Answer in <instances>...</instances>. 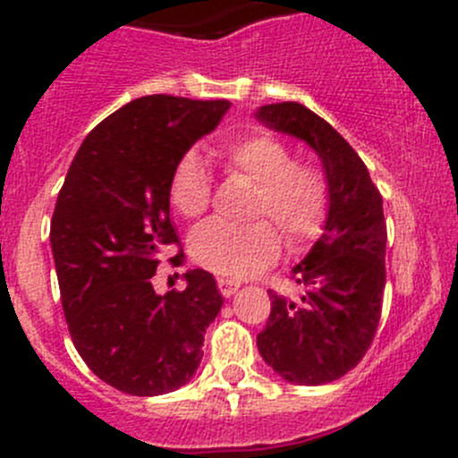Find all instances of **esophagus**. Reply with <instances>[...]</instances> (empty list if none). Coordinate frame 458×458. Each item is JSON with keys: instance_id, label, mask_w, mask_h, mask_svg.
<instances>
[{"instance_id": "esophagus-1", "label": "esophagus", "mask_w": 458, "mask_h": 458, "mask_svg": "<svg viewBox=\"0 0 458 458\" xmlns=\"http://www.w3.org/2000/svg\"><path fill=\"white\" fill-rule=\"evenodd\" d=\"M216 285H219V293L224 294V297H233V294L239 290L237 281L225 279V276H221V279H216Z\"/></svg>"}]
</instances>
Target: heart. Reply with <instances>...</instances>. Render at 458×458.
Returning a JSON list of instances; mask_svg holds the SVG:
<instances>
[{
	"mask_svg": "<svg viewBox=\"0 0 458 458\" xmlns=\"http://www.w3.org/2000/svg\"><path fill=\"white\" fill-rule=\"evenodd\" d=\"M225 173L255 183L250 215L270 216L293 248L306 246L323 228L330 203L327 179L315 164L294 161L288 143L267 132H248L219 148ZM210 177L195 152L179 159L170 179L168 199L174 212L197 219L210 206ZM191 257L216 275L246 279L270 266L281 239L270 221L243 228L206 221L191 234Z\"/></svg>",
	"mask_w": 458,
	"mask_h": 458,
	"instance_id": "b5f03b06",
	"label": "heart"
}]
</instances>
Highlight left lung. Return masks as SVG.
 <instances>
[{
	"label": "left lung",
	"mask_w": 458,
	"mask_h": 458,
	"mask_svg": "<svg viewBox=\"0 0 458 458\" xmlns=\"http://www.w3.org/2000/svg\"><path fill=\"white\" fill-rule=\"evenodd\" d=\"M255 117L317 152L330 191L323 234L293 281L299 301L267 290L272 310L257 335L263 361L285 381L321 386L352 370L370 348L386 288V219L381 192L361 157L326 119L297 101L267 104Z\"/></svg>",
	"instance_id": "obj_1"
}]
</instances>
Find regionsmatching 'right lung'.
Masks as SVG:
<instances>
[{
	"instance_id": "add662e5",
	"label": "right lung",
	"mask_w": 458,
	"mask_h": 458,
	"mask_svg": "<svg viewBox=\"0 0 458 458\" xmlns=\"http://www.w3.org/2000/svg\"><path fill=\"white\" fill-rule=\"evenodd\" d=\"M230 101L148 95L106 117L77 150L55 203L50 246L77 352L101 381L132 396L186 386L224 299L210 272L157 294L164 248L179 243L170 179Z\"/></svg>"
}]
</instances>
